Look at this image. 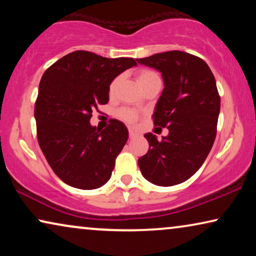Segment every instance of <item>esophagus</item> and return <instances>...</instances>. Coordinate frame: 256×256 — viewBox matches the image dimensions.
<instances>
[{
  "label": "esophagus",
  "mask_w": 256,
  "mask_h": 256,
  "mask_svg": "<svg viewBox=\"0 0 256 256\" xmlns=\"http://www.w3.org/2000/svg\"><path fill=\"white\" fill-rule=\"evenodd\" d=\"M138 134L134 130V129L129 128V138H136V136H138Z\"/></svg>",
  "instance_id": "esophagus-1"
}]
</instances>
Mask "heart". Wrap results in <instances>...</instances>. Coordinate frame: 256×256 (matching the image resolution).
I'll use <instances>...</instances> for the list:
<instances>
[{"instance_id": "heart-1", "label": "heart", "mask_w": 256, "mask_h": 256, "mask_svg": "<svg viewBox=\"0 0 256 256\" xmlns=\"http://www.w3.org/2000/svg\"><path fill=\"white\" fill-rule=\"evenodd\" d=\"M136 78H138V85L143 87L146 84L152 82V80L158 78V76H157V73L152 71V70H140V71L138 72V74H136ZM118 82H120V76H116V78H115L113 82H110V94L115 92ZM118 115L122 118V120H124L127 122H135L136 120H138V114H136L134 110H128V108H122V110L118 112Z\"/></svg>"}]
</instances>
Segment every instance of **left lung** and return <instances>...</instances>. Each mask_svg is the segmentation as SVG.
<instances>
[{"label":"left lung","mask_w":256,"mask_h":256,"mask_svg":"<svg viewBox=\"0 0 256 256\" xmlns=\"http://www.w3.org/2000/svg\"><path fill=\"white\" fill-rule=\"evenodd\" d=\"M136 60L162 73L164 90L152 118L169 129L160 141L152 132L144 135L149 150L138 158L140 170L160 186L180 184L197 172L214 143L220 112L214 76L202 58L183 51Z\"/></svg>","instance_id":"1"}]
</instances>
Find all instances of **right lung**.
I'll return each mask as SVG.
<instances>
[{"instance_id":"add662e5","label":"right lung","mask_w":256,"mask_h":256,"mask_svg":"<svg viewBox=\"0 0 256 256\" xmlns=\"http://www.w3.org/2000/svg\"><path fill=\"white\" fill-rule=\"evenodd\" d=\"M136 65L132 58L80 50L64 56L42 76L34 104L38 143L54 172L70 186L92 190L110 178L128 129L113 118L100 132L90 120L110 100V82Z\"/></svg>"}]
</instances>
